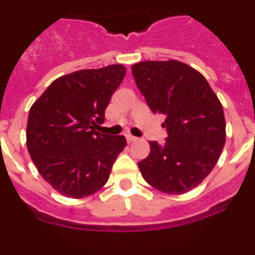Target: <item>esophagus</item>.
Listing matches in <instances>:
<instances>
[{"label":"esophagus","instance_id":"1","mask_svg":"<svg viewBox=\"0 0 255 255\" xmlns=\"http://www.w3.org/2000/svg\"><path fill=\"white\" fill-rule=\"evenodd\" d=\"M126 140H128V143H132V141L136 140V138L132 135H126Z\"/></svg>","mask_w":255,"mask_h":255}]
</instances>
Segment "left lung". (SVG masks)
<instances>
[{
  "label": "left lung",
  "mask_w": 255,
  "mask_h": 255,
  "mask_svg": "<svg viewBox=\"0 0 255 255\" xmlns=\"http://www.w3.org/2000/svg\"><path fill=\"white\" fill-rule=\"evenodd\" d=\"M132 76L153 114H162L168 136L149 141L138 162L144 180L167 194H184L208 176L226 141L224 108L199 71L176 60L143 61Z\"/></svg>",
  "instance_id": "8db88e82"
}]
</instances>
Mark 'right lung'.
Listing matches in <instances>:
<instances>
[{"instance_id": "add662e5", "label": "right lung", "mask_w": 255, "mask_h": 255, "mask_svg": "<svg viewBox=\"0 0 255 255\" xmlns=\"http://www.w3.org/2000/svg\"><path fill=\"white\" fill-rule=\"evenodd\" d=\"M123 65L79 70L56 79L30 107L26 147L40 176L60 194L84 198L107 182L126 145L123 135L101 134Z\"/></svg>"}]
</instances>
